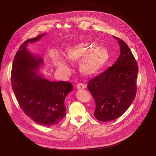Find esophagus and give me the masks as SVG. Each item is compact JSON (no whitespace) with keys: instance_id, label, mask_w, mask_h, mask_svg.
<instances>
[{"instance_id":"34e87169","label":"esophagus","mask_w":156,"mask_h":156,"mask_svg":"<svg viewBox=\"0 0 156 156\" xmlns=\"http://www.w3.org/2000/svg\"><path fill=\"white\" fill-rule=\"evenodd\" d=\"M76 87H77L78 90H83V89L85 88V86L83 83H78L76 85Z\"/></svg>"}]
</instances>
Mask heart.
<instances>
[{
  "instance_id": "1",
  "label": "heart",
  "mask_w": 156,
  "mask_h": 156,
  "mask_svg": "<svg viewBox=\"0 0 156 156\" xmlns=\"http://www.w3.org/2000/svg\"><path fill=\"white\" fill-rule=\"evenodd\" d=\"M65 57L70 63H80V72L87 76L98 73L105 65L108 59V53L104 48H98L97 44L92 41H86L78 42L65 48ZM55 64L57 70L66 75L69 67L58 55L54 57Z\"/></svg>"
}]
</instances>
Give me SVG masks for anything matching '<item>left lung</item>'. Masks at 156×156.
<instances>
[{
    "instance_id": "left-lung-1",
    "label": "left lung",
    "mask_w": 156,
    "mask_h": 156,
    "mask_svg": "<svg viewBox=\"0 0 156 156\" xmlns=\"http://www.w3.org/2000/svg\"><path fill=\"white\" fill-rule=\"evenodd\" d=\"M120 54L112 66L90 80L87 89L95 101L94 115L101 122L114 120L129 108L136 94L138 66L128 46L115 37Z\"/></svg>"
}]
</instances>
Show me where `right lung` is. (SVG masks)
Masks as SVG:
<instances>
[{"label":"right lung","mask_w":156,"mask_h":156,"mask_svg":"<svg viewBox=\"0 0 156 156\" xmlns=\"http://www.w3.org/2000/svg\"><path fill=\"white\" fill-rule=\"evenodd\" d=\"M44 34L28 39L20 46L13 62L11 83L24 113L37 124L51 126L65 116L64 101L66 95L73 91V85L66 81H51L37 74L43 60L30 54L27 47Z\"/></svg>","instance_id":"right-lung-1"}]
</instances>
